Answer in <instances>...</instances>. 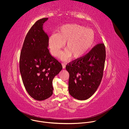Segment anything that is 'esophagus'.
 <instances>
[{"instance_id": "obj_1", "label": "esophagus", "mask_w": 129, "mask_h": 129, "mask_svg": "<svg viewBox=\"0 0 129 129\" xmlns=\"http://www.w3.org/2000/svg\"><path fill=\"white\" fill-rule=\"evenodd\" d=\"M66 63H64V62L62 63V68L63 69H65L66 68Z\"/></svg>"}]
</instances>
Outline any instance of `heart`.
<instances>
[{
	"label": "heart",
	"mask_w": 129,
	"mask_h": 129,
	"mask_svg": "<svg viewBox=\"0 0 129 129\" xmlns=\"http://www.w3.org/2000/svg\"><path fill=\"white\" fill-rule=\"evenodd\" d=\"M95 34L92 29L77 24H69L61 26L56 34L52 35L49 39L50 52L57 56L66 43L67 51L61 57L63 59L71 56L76 59L84 55L92 47Z\"/></svg>",
	"instance_id": "heart-1"
}]
</instances>
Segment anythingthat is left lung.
Instances as JSON below:
<instances>
[{
  "instance_id": "8db88e82",
  "label": "left lung",
  "mask_w": 129,
  "mask_h": 129,
  "mask_svg": "<svg viewBox=\"0 0 129 129\" xmlns=\"http://www.w3.org/2000/svg\"><path fill=\"white\" fill-rule=\"evenodd\" d=\"M106 58L104 44L94 46L85 55L67 64L69 91L74 98L86 100L95 93L102 79Z\"/></svg>"
}]
</instances>
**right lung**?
Instances as JSON below:
<instances>
[{
	"label": "right lung",
	"mask_w": 129,
	"mask_h": 129,
	"mask_svg": "<svg viewBox=\"0 0 129 129\" xmlns=\"http://www.w3.org/2000/svg\"><path fill=\"white\" fill-rule=\"evenodd\" d=\"M48 18L41 19L32 26L21 49L19 68L24 87L34 99L42 101L52 96L53 80L62 69L48 49L49 36L43 30Z\"/></svg>",
	"instance_id": "add662e5"
}]
</instances>
